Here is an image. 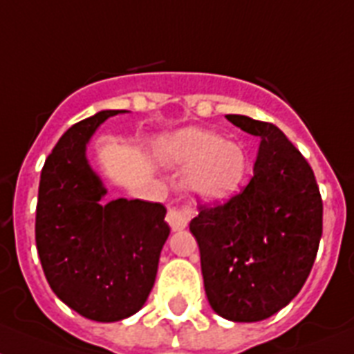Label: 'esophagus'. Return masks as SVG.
<instances>
[{
    "label": "esophagus",
    "instance_id": "esophagus-1",
    "mask_svg": "<svg viewBox=\"0 0 354 354\" xmlns=\"http://www.w3.org/2000/svg\"><path fill=\"white\" fill-rule=\"evenodd\" d=\"M192 214H194V210L191 207H187V205H183V207H172L167 212V223L171 225L172 230H182V228L189 225Z\"/></svg>",
    "mask_w": 354,
    "mask_h": 354
}]
</instances>
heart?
<instances>
[{
    "mask_svg": "<svg viewBox=\"0 0 354 354\" xmlns=\"http://www.w3.org/2000/svg\"><path fill=\"white\" fill-rule=\"evenodd\" d=\"M165 149L172 162L189 167L185 180L189 191L207 201L223 200L237 191L248 167L241 145L205 129L176 133Z\"/></svg>",
    "mask_w": 354,
    "mask_h": 354,
    "instance_id": "obj_1",
    "label": "heart"
}]
</instances>
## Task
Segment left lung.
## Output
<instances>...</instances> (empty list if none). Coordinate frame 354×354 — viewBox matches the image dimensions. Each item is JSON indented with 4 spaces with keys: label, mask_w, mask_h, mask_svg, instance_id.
I'll return each instance as SVG.
<instances>
[{
    "label": "left lung",
    "mask_w": 354,
    "mask_h": 354,
    "mask_svg": "<svg viewBox=\"0 0 354 354\" xmlns=\"http://www.w3.org/2000/svg\"><path fill=\"white\" fill-rule=\"evenodd\" d=\"M227 118L261 138L254 176L225 203L200 205L191 232L212 310L234 322H257L304 286L322 236V198L313 169L277 126Z\"/></svg>",
    "instance_id": "left-lung-1"
}]
</instances>
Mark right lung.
Listing matches in <instances>:
<instances>
[{"label": "right lung", "instance_id": "obj_1", "mask_svg": "<svg viewBox=\"0 0 354 354\" xmlns=\"http://www.w3.org/2000/svg\"><path fill=\"white\" fill-rule=\"evenodd\" d=\"M118 113L124 109L99 111L59 138L41 171L35 209V245L50 288L97 322L127 319L144 306L171 232L162 203H100L106 189L86 160V144Z\"/></svg>", "mask_w": 354, "mask_h": 354}]
</instances>
